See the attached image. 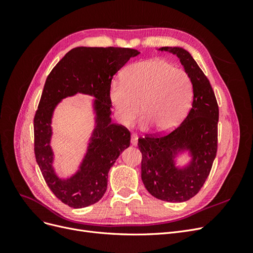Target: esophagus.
I'll return each mask as SVG.
<instances>
[{
  "mask_svg": "<svg viewBox=\"0 0 253 253\" xmlns=\"http://www.w3.org/2000/svg\"><path fill=\"white\" fill-rule=\"evenodd\" d=\"M137 142H138V136L136 134H132L131 135V143L133 145H137Z\"/></svg>",
  "mask_w": 253,
  "mask_h": 253,
  "instance_id": "esophagus-1",
  "label": "esophagus"
}]
</instances>
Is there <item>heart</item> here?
I'll use <instances>...</instances> for the list:
<instances>
[{
    "mask_svg": "<svg viewBox=\"0 0 253 253\" xmlns=\"http://www.w3.org/2000/svg\"><path fill=\"white\" fill-rule=\"evenodd\" d=\"M121 78L122 83L114 82L110 87L121 124L131 125L140 108L143 125L151 124L159 132L171 131L185 118L193 96L192 81L185 71L164 59H150L126 67Z\"/></svg>",
    "mask_w": 253,
    "mask_h": 253,
    "instance_id": "1",
    "label": "heart"
}]
</instances>
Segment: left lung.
<instances>
[{"label":"left lung","mask_w":253,"mask_h":253,"mask_svg":"<svg viewBox=\"0 0 253 253\" xmlns=\"http://www.w3.org/2000/svg\"><path fill=\"white\" fill-rule=\"evenodd\" d=\"M176 55L190 76L193 102L187 117L169 134L147 135L138 139L142 154L141 179L158 200L182 203L195 196L208 178L217 151L218 105L211 84L192 56L180 47H162ZM190 150L193 160L179 169L173 158Z\"/></svg>","instance_id":"8db88e82"}]
</instances>
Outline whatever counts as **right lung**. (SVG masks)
Wrapping results in <instances>:
<instances>
[{"instance_id":"add662e5","label":"right lung","mask_w":253,"mask_h":253,"mask_svg":"<svg viewBox=\"0 0 253 253\" xmlns=\"http://www.w3.org/2000/svg\"><path fill=\"white\" fill-rule=\"evenodd\" d=\"M138 53L132 48L76 47L59 61L45 82L34 118L35 156L51 192L72 208H84L101 200L111 167L129 145L128 129L111 122L110 87L114 75ZM77 92L96 98V127L80 171L71 179L61 180L52 169L51 117L62 98Z\"/></svg>"}]
</instances>
